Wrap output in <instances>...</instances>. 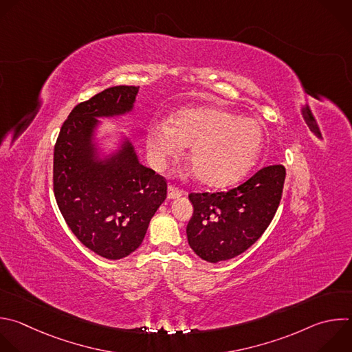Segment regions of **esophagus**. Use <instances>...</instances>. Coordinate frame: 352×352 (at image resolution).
<instances>
[{
  "label": "esophagus",
  "instance_id": "obj_1",
  "mask_svg": "<svg viewBox=\"0 0 352 352\" xmlns=\"http://www.w3.org/2000/svg\"><path fill=\"white\" fill-rule=\"evenodd\" d=\"M185 195V190L184 189H179L177 188L175 185H168V189H167V196L168 199H175V197H179Z\"/></svg>",
  "mask_w": 352,
  "mask_h": 352
}]
</instances>
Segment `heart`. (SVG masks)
Masks as SVG:
<instances>
[{
	"instance_id": "heart-1",
	"label": "heart",
	"mask_w": 352,
	"mask_h": 352,
	"mask_svg": "<svg viewBox=\"0 0 352 352\" xmlns=\"http://www.w3.org/2000/svg\"><path fill=\"white\" fill-rule=\"evenodd\" d=\"M190 146L189 166L204 185L221 188L238 182L256 163L264 145L258 122L221 109L201 107L177 113L171 127L155 123L148 149L157 164Z\"/></svg>"
}]
</instances>
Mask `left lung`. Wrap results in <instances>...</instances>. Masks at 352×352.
I'll return each mask as SVG.
<instances>
[{"instance_id": "8db88e82", "label": "left lung", "mask_w": 352, "mask_h": 352, "mask_svg": "<svg viewBox=\"0 0 352 352\" xmlns=\"http://www.w3.org/2000/svg\"><path fill=\"white\" fill-rule=\"evenodd\" d=\"M285 177V166L272 164L228 192L189 193L193 214L186 235L192 250L208 263H218L252 248L279 207Z\"/></svg>"}]
</instances>
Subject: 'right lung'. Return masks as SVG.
Segmentation results:
<instances>
[{
	"label": "right lung",
	"mask_w": 352,
	"mask_h": 352,
	"mask_svg": "<svg viewBox=\"0 0 352 352\" xmlns=\"http://www.w3.org/2000/svg\"><path fill=\"white\" fill-rule=\"evenodd\" d=\"M140 87L116 85L74 106L54 149V193L76 238L107 260L135 252L167 197L163 175L144 167L129 142L106 162L94 159L96 117L133 109Z\"/></svg>",
	"instance_id": "add662e5"
}]
</instances>
